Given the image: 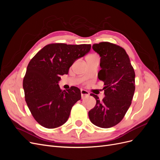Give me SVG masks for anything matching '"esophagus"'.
I'll return each instance as SVG.
<instances>
[{"mask_svg": "<svg viewBox=\"0 0 160 160\" xmlns=\"http://www.w3.org/2000/svg\"><path fill=\"white\" fill-rule=\"evenodd\" d=\"M81 98L83 99V98H86V97L89 96V93L88 91L84 90V89H81Z\"/></svg>", "mask_w": 160, "mask_h": 160, "instance_id": "esophagus-1", "label": "esophagus"}]
</instances>
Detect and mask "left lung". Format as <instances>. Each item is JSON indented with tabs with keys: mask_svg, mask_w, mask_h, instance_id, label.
Instances as JSON below:
<instances>
[{
	"mask_svg": "<svg viewBox=\"0 0 160 160\" xmlns=\"http://www.w3.org/2000/svg\"><path fill=\"white\" fill-rule=\"evenodd\" d=\"M101 57L98 78L104 82L105 98L100 101L91 93L96 105L89 111L92 123L101 128H109L123 119L132 104L135 86V71L123 48L109 42L93 45Z\"/></svg>",
	"mask_w": 160,
	"mask_h": 160,
	"instance_id": "obj_1",
	"label": "left lung"
}]
</instances>
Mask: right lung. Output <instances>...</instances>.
Returning a JSON list of instances; mask_svg holds the SVG:
<instances>
[{
    "mask_svg": "<svg viewBox=\"0 0 160 160\" xmlns=\"http://www.w3.org/2000/svg\"><path fill=\"white\" fill-rule=\"evenodd\" d=\"M91 45L52 43L42 48L27 66L23 79L26 103L42 127L52 129L68 119L72 106L81 99V91L72 86L62 91L58 82L69 67L91 49Z\"/></svg>",
    "mask_w": 160,
    "mask_h": 160,
    "instance_id": "right-lung-1",
    "label": "right lung"
}]
</instances>
